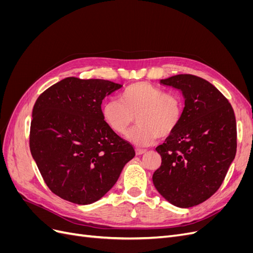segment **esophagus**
Wrapping results in <instances>:
<instances>
[{"instance_id": "34e87169", "label": "esophagus", "mask_w": 253, "mask_h": 253, "mask_svg": "<svg viewBox=\"0 0 253 253\" xmlns=\"http://www.w3.org/2000/svg\"><path fill=\"white\" fill-rule=\"evenodd\" d=\"M147 153V150H142V149H136V155H142Z\"/></svg>"}]
</instances>
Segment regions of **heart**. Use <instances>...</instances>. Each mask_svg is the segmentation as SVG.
<instances>
[{
  "label": "heart",
  "instance_id": "obj_1",
  "mask_svg": "<svg viewBox=\"0 0 253 253\" xmlns=\"http://www.w3.org/2000/svg\"><path fill=\"white\" fill-rule=\"evenodd\" d=\"M183 115L182 98L174 91L148 82H137L121 93V101L109 100L102 106V117L109 127L125 135L135 117L137 126L127 139L138 147H148L158 137L171 135L178 127Z\"/></svg>",
  "mask_w": 253,
  "mask_h": 253
}]
</instances>
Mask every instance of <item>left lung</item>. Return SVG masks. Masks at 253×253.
<instances>
[{
  "label": "left lung",
  "mask_w": 253,
  "mask_h": 253,
  "mask_svg": "<svg viewBox=\"0 0 253 253\" xmlns=\"http://www.w3.org/2000/svg\"><path fill=\"white\" fill-rule=\"evenodd\" d=\"M160 83L181 90L185 109L178 127L156 148L162 166L153 183L168 202L190 208L210 198L226 177L236 154L235 115L228 99L197 76Z\"/></svg>",
  "instance_id": "1"
}]
</instances>
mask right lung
Instances as JSON below:
<instances>
[{
    "mask_svg": "<svg viewBox=\"0 0 253 253\" xmlns=\"http://www.w3.org/2000/svg\"><path fill=\"white\" fill-rule=\"evenodd\" d=\"M121 86L68 77L37 99L29 148L53 194L74 204H93L113 188L135 156L133 145L102 117V100Z\"/></svg>",
    "mask_w": 253,
    "mask_h": 253,
    "instance_id": "obj_1",
    "label": "right lung"
}]
</instances>
